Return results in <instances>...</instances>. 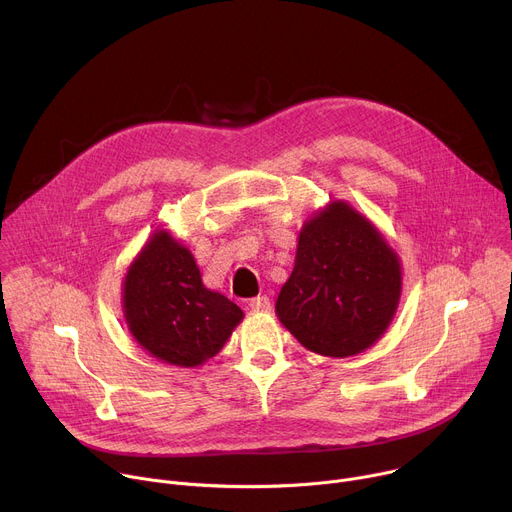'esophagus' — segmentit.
<instances>
[{
	"instance_id": "esophagus-1",
	"label": "esophagus",
	"mask_w": 512,
	"mask_h": 512,
	"mask_svg": "<svg viewBox=\"0 0 512 512\" xmlns=\"http://www.w3.org/2000/svg\"><path fill=\"white\" fill-rule=\"evenodd\" d=\"M249 308L253 312H267V310H271V300L267 296H257V298L249 300Z\"/></svg>"
}]
</instances>
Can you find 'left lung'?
<instances>
[{
    "label": "left lung",
    "mask_w": 512,
    "mask_h": 512,
    "mask_svg": "<svg viewBox=\"0 0 512 512\" xmlns=\"http://www.w3.org/2000/svg\"><path fill=\"white\" fill-rule=\"evenodd\" d=\"M399 298L397 253L369 218L334 200L304 223L275 314L308 350L346 358L385 334Z\"/></svg>",
    "instance_id": "left-lung-1"
}]
</instances>
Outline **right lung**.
I'll return each mask as SVG.
<instances>
[{"label":"right lung","mask_w":512,"mask_h":512,"mask_svg":"<svg viewBox=\"0 0 512 512\" xmlns=\"http://www.w3.org/2000/svg\"><path fill=\"white\" fill-rule=\"evenodd\" d=\"M123 314L131 336L174 367H198L225 346L243 310L204 287L192 253L156 231L129 265Z\"/></svg>","instance_id":"1"}]
</instances>
